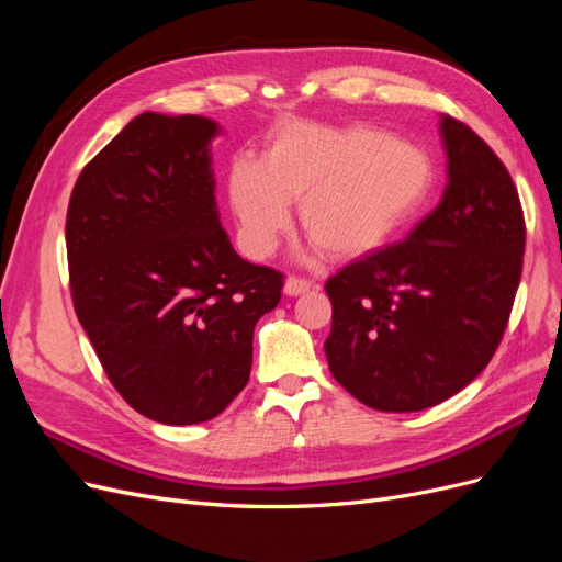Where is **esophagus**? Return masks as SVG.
<instances>
[{"instance_id": "obj_1", "label": "esophagus", "mask_w": 562, "mask_h": 562, "mask_svg": "<svg viewBox=\"0 0 562 562\" xmlns=\"http://www.w3.org/2000/svg\"><path fill=\"white\" fill-rule=\"evenodd\" d=\"M312 288V283L307 279H297V277H288L285 283H283V293L291 295V297H297L302 293H307Z\"/></svg>"}]
</instances>
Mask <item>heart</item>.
Here are the masks:
<instances>
[{
	"label": "heart",
	"instance_id": "obj_1",
	"mask_svg": "<svg viewBox=\"0 0 562 562\" xmlns=\"http://www.w3.org/2000/svg\"><path fill=\"white\" fill-rule=\"evenodd\" d=\"M434 166L422 147L370 124H281L265 159L239 157L229 171V203L250 258H267L300 223L333 258L378 250L427 201Z\"/></svg>",
	"mask_w": 562,
	"mask_h": 562
}]
</instances>
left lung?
Segmentation results:
<instances>
[{"mask_svg": "<svg viewBox=\"0 0 562 562\" xmlns=\"http://www.w3.org/2000/svg\"><path fill=\"white\" fill-rule=\"evenodd\" d=\"M448 184L401 244L326 281L333 378L382 413H415L462 391L490 363L520 283L525 220L499 157L443 114Z\"/></svg>", "mask_w": 562, "mask_h": 562, "instance_id": "1", "label": "left lung"}]
</instances>
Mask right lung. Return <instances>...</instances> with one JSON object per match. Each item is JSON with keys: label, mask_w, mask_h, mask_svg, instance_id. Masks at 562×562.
Wrapping results in <instances>:
<instances>
[{"label": "right lung", "mask_w": 562, "mask_h": 562, "mask_svg": "<svg viewBox=\"0 0 562 562\" xmlns=\"http://www.w3.org/2000/svg\"><path fill=\"white\" fill-rule=\"evenodd\" d=\"M213 119L143 112L83 166L67 206L75 312L140 415L217 417L252 366V330L283 274L246 262L220 225Z\"/></svg>", "instance_id": "add662e5"}]
</instances>
